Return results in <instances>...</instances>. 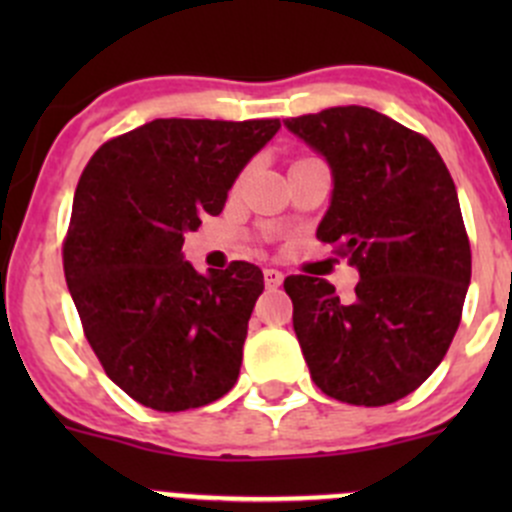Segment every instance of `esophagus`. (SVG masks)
<instances>
[{
	"instance_id": "34e87169",
	"label": "esophagus",
	"mask_w": 512,
	"mask_h": 512,
	"mask_svg": "<svg viewBox=\"0 0 512 512\" xmlns=\"http://www.w3.org/2000/svg\"><path fill=\"white\" fill-rule=\"evenodd\" d=\"M282 280H285V275H282L280 270H272V267H267L265 270V285L267 289H277L282 285Z\"/></svg>"
}]
</instances>
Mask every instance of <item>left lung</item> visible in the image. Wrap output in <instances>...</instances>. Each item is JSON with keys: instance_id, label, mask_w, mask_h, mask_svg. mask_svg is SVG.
I'll return each mask as SVG.
<instances>
[{"instance_id": "obj_1", "label": "left lung", "mask_w": 512, "mask_h": 512, "mask_svg": "<svg viewBox=\"0 0 512 512\" xmlns=\"http://www.w3.org/2000/svg\"><path fill=\"white\" fill-rule=\"evenodd\" d=\"M332 168L317 240L359 270L339 299L327 280L289 275L292 324L314 384L354 406H386L433 374L461 324L471 242L436 146L364 106L287 118Z\"/></svg>"}]
</instances>
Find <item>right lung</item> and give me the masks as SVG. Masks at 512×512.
I'll use <instances>...</instances> for the list:
<instances>
[{
	"label": "right lung",
	"mask_w": 512,
	"mask_h": 512,
	"mask_svg": "<svg viewBox=\"0 0 512 512\" xmlns=\"http://www.w3.org/2000/svg\"><path fill=\"white\" fill-rule=\"evenodd\" d=\"M277 131L280 118H156L81 173L66 285L108 379L148 409H200L235 386L262 270L235 260L200 275L180 250Z\"/></svg>",
	"instance_id": "right-lung-1"
}]
</instances>
